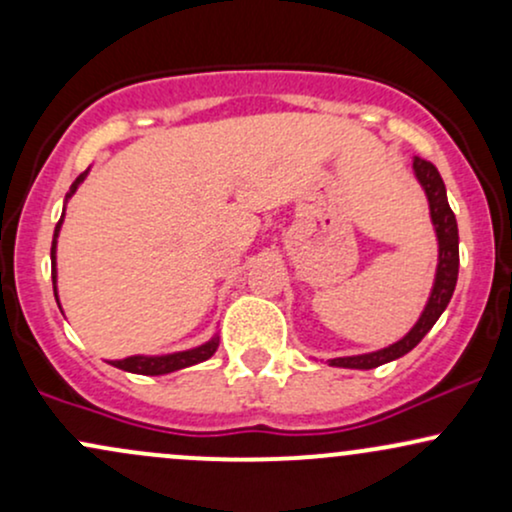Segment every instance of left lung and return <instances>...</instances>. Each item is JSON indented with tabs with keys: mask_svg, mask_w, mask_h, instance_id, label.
I'll use <instances>...</instances> for the list:
<instances>
[{
	"mask_svg": "<svg viewBox=\"0 0 512 512\" xmlns=\"http://www.w3.org/2000/svg\"><path fill=\"white\" fill-rule=\"evenodd\" d=\"M414 175L426 192L428 211H431V223L438 240L436 279H433V289L426 301V308L421 310L419 320L414 322V327H411L399 342L385 346V349L370 351V354L330 358V366L370 370L383 366V363L395 361V358L409 354V351L431 332V327L436 325L438 317L443 315L445 308H448L452 291H455L457 284V272H460V236H457V219L448 204V192H445V182L440 178L438 168L433 166L431 161H424V158H414Z\"/></svg>",
	"mask_w": 512,
	"mask_h": 512,
	"instance_id": "left-lung-1",
	"label": "left lung"
}]
</instances>
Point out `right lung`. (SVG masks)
Instances as JSON below:
<instances>
[{
  "label": "right lung",
  "mask_w": 512,
  "mask_h": 512,
  "mask_svg": "<svg viewBox=\"0 0 512 512\" xmlns=\"http://www.w3.org/2000/svg\"><path fill=\"white\" fill-rule=\"evenodd\" d=\"M91 170V168H88ZM88 170L79 175L72 182V187H69L67 197H64V209H67V202L74 197V192L79 190L81 182L86 180ZM64 209H62V216L60 221H57L55 226V236H52V248H50V260H52V289H55V298H57V305H60V296H57V238H60V228L64 223ZM62 310V308H60ZM219 349V334H214V337L209 339V342L195 346V349H185V351H175V354H161V356H127V358H117V361H108L110 366L120 368V370H127V373H137V375H166V373H173V370H180V368H190V366H197V363L207 361V358L214 356V351Z\"/></svg>",
  "instance_id": "1"
}]
</instances>
